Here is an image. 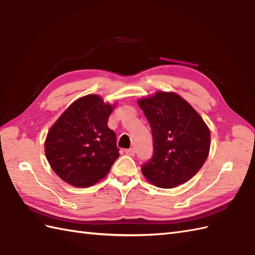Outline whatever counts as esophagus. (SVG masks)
Returning a JSON list of instances; mask_svg holds the SVG:
<instances>
[{
	"mask_svg": "<svg viewBox=\"0 0 255 255\" xmlns=\"http://www.w3.org/2000/svg\"><path fill=\"white\" fill-rule=\"evenodd\" d=\"M125 152H126L127 155H130V156H133L134 155V149H133V147H130V149L125 150Z\"/></svg>",
	"mask_w": 255,
	"mask_h": 255,
	"instance_id": "esophagus-1",
	"label": "esophagus"
}]
</instances>
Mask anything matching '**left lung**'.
Masks as SVG:
<instances>
[{
    "instance_id": "1",
    "label": "left lung",
    "mask_w": 255,
    "mask_h": 255,
    "mask_svg": "<svg viewBox=\"0 0 255 255\" xmlns=\"http://www.w3.org/2000/svg\"><path fill=\"white\" fill-rule=\"evenodd\" d=\"M138 104L149 121L153 156L142 174L159 188H175L198 173L209 156L210 129L192 106L174 92H156Z\"/></svg>"
}]
</instances>
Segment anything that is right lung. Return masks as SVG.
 <instances>
[{"label":"right lung","instance_id":"add662e5","mask_svg":"<svg viewBox=\"0 0 255 255\" xmlns=\"http://www.w3.org/2000/svg\"><path fill=\"white\" fill-rule=\"evenodd\" d=\"M114 106L89 94L68 106L47 132L44 151L52 169L77 188L93 186L120 156L116 134L108 126Z\"/></svg>","mask_w":255,"mask_h":255}]
</instances>
